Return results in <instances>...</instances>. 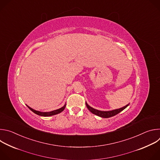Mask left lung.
I'll list each match as a JSON object with an SVG mask.
<instances>
[{
    "instance_id": "8db88e82",
    "label": "left lung",
    "mask_w": 160,
    "mask_h": 160,
    "mask_svg": "<svg viewBox=\"0 0 160 160\" xmlns=\"http://www.w3.org/2000/svg\"><path fill=\"white\" fill-rule=\"evenodd\" d=\"M87 108H88V109L94 115L102 117V118H110L112 117L115 116L117 114H118L119 112H120L121 111H122L123 109H125L128 105L129 104H127L126 106L120 108L119 109H113L111 111H101V110H98L96 109H94L93 108H92L91 106H90L87 102H85Z\"/></svg>"
}]
</instances>
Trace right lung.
I'll return each instance as SVG.
<instances>
[{"mask_svg": "<svg viewBox=\"0 0 160 160\" xmlns=\"http://www.w3.org/2000/svg\"><path fill=\"white\" fill-rule=\"evenodd\" d=\"M27 106L32 111H33L34 113L37 114V115H38L39 116H41V117H50V116H53V115H57V114H59V113L61 112L64 109V108L66 107V104L62 108H61L59 109H56V110H54V111H49V112H42V111H37V110H35V109H32V108H30L28 105H27Z\"/></svg>", "mask_w": 160, "mask_h": 160, "instance_id": "right-lung-1", "label": "right lung"}]
</instances>
